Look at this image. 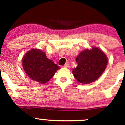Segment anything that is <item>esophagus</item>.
Wrapping results in <instances>:
<instances>
[{"mask_svg": "<svg viewBox=\"0 0 125 125\" xmlns=\"http://www.w3.org/2000/svg\"><path fill=\"white\" fill-rule=\"evenodd\" d=\"M64 66L65 67H66V68H69V67H70V64H69V63H66L64 65Z\"/></svg>", "mask_w": 125, "mask_h": 125, "instance_id": "1", "label": "esophagus"}]
</instances>
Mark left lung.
<instances>
[{
	"instance_id": "obj_1",
	"label": "left lung",
	"mask_w": 125,
	"mask_h": 125,
	"mask_svg": "<svg viewBox=\"0 0 125 125\" xmlns=\"http://www.w3.org/2000/svg\"><path fill=\"white\" fill-rule=\"evenodd\" d=\"M76 61L77 66L73 69L72 73L77 81L83 84L96 81L104 73L107 63L106 54L97 48L82 52Z\"/></svg>"
}]
</instances>
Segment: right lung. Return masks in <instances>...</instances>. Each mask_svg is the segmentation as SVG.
<instances>
[{
    "instance_id": "1",
    "label": "right lung",
    "mask_w": 125,
    "mask_h": 125,
    "mask_svg": "<svg viewBox=\"0 0 125 125\" xmlns=\"http://www.w3.org/2000/svg\"><path fill=\"white\" fill-rule=\"evenodd\" d=\"M22 64L28 76L42 84L48 82L61 67L47 58L45 53L38 49H33L27 52L23 58Z\"/></svg>"
}]
</instances>
